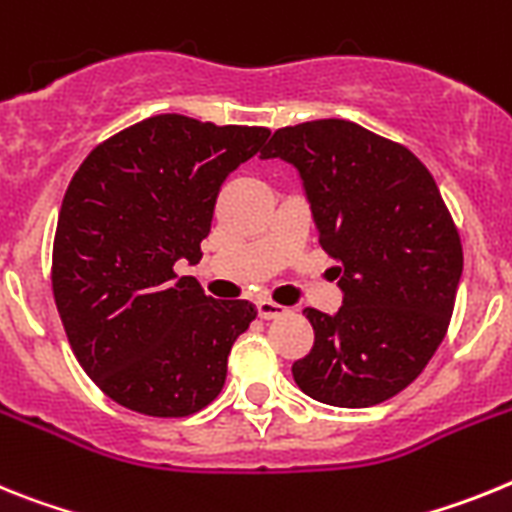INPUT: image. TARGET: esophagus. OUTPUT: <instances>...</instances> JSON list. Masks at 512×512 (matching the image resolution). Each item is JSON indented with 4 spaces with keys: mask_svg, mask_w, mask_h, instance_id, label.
I'll list each match as a JSON object with an SVG mask.
<instances>
[{
    "mask_svg": "<svg viewBox=\"0 0 512 512\" xmlns=\"http://www.w3.org/2000/svg\"><path fill=\"white\" fill-rule=\"evenodd\" d=\"M257 314H260V319H278L286 314V306L275 304L270 299H260L257 301Z\"/></svg>",
    "mask_w": 512,
    "mask_h": 512,
    "instance_id": "obj_1",
    "label": "esophagus"
}]
</instances>
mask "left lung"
I'll return each mask as SVG.
<instances>
[{"instance_id": "left-lung-1", "label": "left lung", "mask_w": 512, "mask_h": 512, "mask_svg": "<svg viewBox=\"0 0 512 512\" xmlns=\"http://www.w3.org/2000/svg\"><path fill=\"white\" fill-rule=\"evenodd\" d=\"M260 154L299 170L345 293L335 317L304 309L314 345L293 379L332 407L386 402L451 324L464 250L441 190L407 146L340 118L278 128Z\"/></svg>"}]
</instances>
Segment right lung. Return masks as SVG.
Instances as JSON below:
<instances>
[{
  "label": "right lung",
  "instance_id": "1",
  "mask_svg": "<svg viewBox=\"0 0 512 512\" xmlns=\"http://www.w3.org/2000/svg\"><path fill=\"white\" fill-rule=\"evenodd\" d=\"M268 136L154 115L97 144L71 177L53 299L79 366L121 407L188 417L224 389L231 345L257 311L211 299L175 262L201 260L221 185Z\"/></svg>",
  "mask_w": 512,
  "mask_h": 512
}]
</instances>
